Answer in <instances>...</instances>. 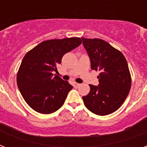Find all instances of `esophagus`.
Masks as SVG:
<instances>
[{"label":"esophagus","mask_w":147,"mask_h":147,"mask_svg":"<svg viewBox=\"0 0 147 147\" xmlns=\"http://www.w3.org/2000/svg\"><path fill=\"white\" fill-rule=\"evenodd\" d=\"M73 85H74V87H75V88H78V86L80 85V84H79V83H77V82H74Z\"/></svg>","instance_id":"esophagus-1"}]
</instances>
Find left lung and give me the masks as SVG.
I'll use <instances>...</instances> for the list:
<instances>
[{
	"instance_id": "obj_1",
	"label": "left lung",
	"mask_w": 147,
	"mask_h": 147,
	"mask_svg": "<svg viewBox=\"0 0 147 147\" xmlns=\"http://www.w3.org/2000/svg\"><path fill=\"white\" fill-rule=\"evenodd\" d=\"M92 70L99 71V85H90L83 96L85 107L97 115H107L121 107L131 87V77L125 57L106 41L82 38Z\"/></svg>"
}]
</instances>
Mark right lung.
<instances>
[{
    "mask_svg": "<svg viewBox=\"0 0 147 147\" xmlns=\"http://www.w3.org/2000/svg\"><path fill=\"white\" fill-rule=\"evenodd\" d=\"M81 43L78 37L46 40L25 55L17 72V82L22 96L32 109L47 114L62 107L72 86L53 73L57 72L62 56Z\"/></svg>",
    "mask_w": 147,
    "mask_h": 147,
    "instance_id": "obj_1",
    "label": "right lung"
}]
</instances>
